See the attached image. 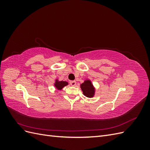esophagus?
<instances>
[{
    "label": "esophagus",
    "mask_w": 150,
    "mask_h": 150,
    "mask_svg": "<svg viewBox=\"0 0 150 150\" xmlns=\"http://www.w3.org/2000/svg\"><path fill=\"white\" fill-rule=\"evenodd\" d=\"M70 84L72 86H74L76 85V82L75 81H70Z\"/></svg>",
    "instance_id": "34e87169"
}]
</instances>
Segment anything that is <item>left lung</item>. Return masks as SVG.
Instances as JSON below:
<instances>
[{
    "mask_svg": "<svg viewBox=\"0 0 150 150\" xmlns=\"http://www.w3.org/2000/svg\"><path fill=\"white\" fill-rule=\"evenodd\" d=\"M81 88L82 89L83 94L88 98H92L94 95V88L89 80L85 81L83 83L81 84Z\"/></svg>",
    "mask_w": 150,
    "mask_h": 150,
    "instance_id": "obj_1",
    "label": "left lung"
}]
</instances>
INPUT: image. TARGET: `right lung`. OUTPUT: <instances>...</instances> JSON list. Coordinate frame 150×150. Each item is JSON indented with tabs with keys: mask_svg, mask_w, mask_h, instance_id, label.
I'll use <instances>...</instances> for the list:
<instances>
[{
	"mask_svg": "<svg viewBox=\"0 0 150 150\" xmlns=\"http://www.w3.org/2000/svg\"><path fill=\"white\" fill-rule=\"evenodd\" d=\"M68 84V83L66 82V81H59L57 79L56 80V83L54 84V86L55 87L57 88L58 90H61L64 86H67Z\"/></svg>",
	"mask_w": 150,
	"mask_h": 150,
	"instance_id": "obj_1",
	"label": "right lung"
}]
</instances>
